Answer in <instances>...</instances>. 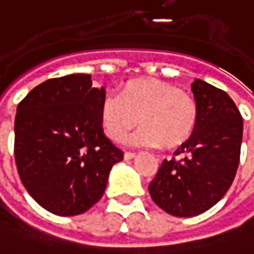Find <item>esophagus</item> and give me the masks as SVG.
I'll return each mask as SVG.
<instances>
[{"instance_id": "34e87169", "label": "esophagus", "mask_w": 254, "mask_h": 254, "mask_svg": "<svg viewBox=\"0 0 254 254\" xmlns=\"http://www.w3.org/2000/svg\"><path fill=\"white\" fill-rule=\"evenodd\" d=\"M135 155H136V154H135V152H125V154H124V158H125V159H132V158H135Z\"/></svg>"}]
</instances>
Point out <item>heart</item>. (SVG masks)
Segmentation results:
<instances>
[{"mask_svg": "<svg viewBox=\"0 0 254 254\" xmlns=\"http://www.w3.org/2000/svg\"><path fill=\"white\" fill-rule=\"evenodd\" d=\"M100 121L112 141H121L139 121L143 124L129 136L136 146L175 148L190 139L198 122V103L190 92L159 79L129 82L121 95L108 92L100 103Z\"/></svg>", "mask_w": 254, "mask_h": 254, "instance_id": "obj_1", "label": "heart"}]
</instances>
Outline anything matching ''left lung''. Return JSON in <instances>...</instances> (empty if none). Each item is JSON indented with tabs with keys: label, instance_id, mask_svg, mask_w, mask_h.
Here are the masks:
<instances>
[{
	"label": "left lung",
	"instance_id": "8db88e82",
	"mask_svg": "<svg viewBox=\"0 0 254 254\" xmlns=\"http://www.w3.org/2000/svg\"><path fill=\"white\" fill-rule=\"evenodd\" d=\"M191 90L198 122L148 187L154 202L175 217L198 216L220 201L240 162L243 118L224 90L197 79Z\"/></svg>",
	"mask_w": 254,
	"mask_h": 254
}]
</instances>
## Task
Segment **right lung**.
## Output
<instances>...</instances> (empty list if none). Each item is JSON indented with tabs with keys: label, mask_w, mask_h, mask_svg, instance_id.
<instances>
[{
	"label": "right lung",
	"mask_w": 254,
	"mask_h": 254,
	"mask_svg": "<svg viewBox=\"0 0 254 254\" xmlns=\"http://www.w3.org/2000/svg\"><path fill=\"white\" fill-rule=\"evenodd\" d=\"M105 87L90 74H68L36 86L17 106L14 157L36 201L57 216H77L105 192L124 152L103 133Z\"/></svg>",
	"instance_id": "right-lung-1"
}]
</instances>
